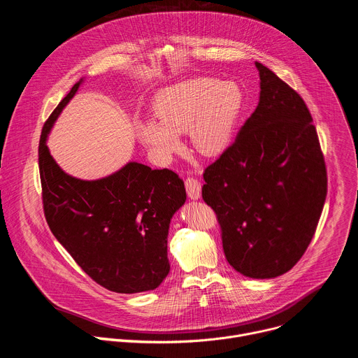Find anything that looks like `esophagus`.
<instances>
[{
  "instance_id": "34e87169",
  "label": "esophagus",
  "mask_w": 358,
  "mask_h": 358,
  "mask_svg": "<svg viewBox=\"0 0 358 358\" xmlns=\"http://www.w3.org/2000/svg\"><path fill=\"white\" fill-rule=\"evenodd\" d=\"M185 189L191 199H198L201 196V182L194 177H188L185 180Z\"/></svg>"
}]
</instances>
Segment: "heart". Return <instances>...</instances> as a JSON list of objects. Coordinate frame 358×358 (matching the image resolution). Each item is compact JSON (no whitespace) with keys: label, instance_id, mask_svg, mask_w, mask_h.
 Returning a JSON list of instances; mask_svg holds the SVG:
<instances>
[{"label":"heart","instance_id":"obj_1","mask_svg":"<svg viewBox=\"0 0 358 358\" xmlns=\"http://www.w3.org/2000/svg\"><path fill=\"white\" fill-rule=\"evenodd\" d=\"M242 106V90L234 82L188 79L156 96L155 112L159 119L140 120L136 133L162 162H169L182 148L181 133L187 130L198 152L214 156L229 144Z\"/></svg>","mask_w":358,"mask_h":358}]
</instances>
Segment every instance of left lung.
<instances>
[{"label":"left lung","instance_id":"obj_1","mask_svg":"<svg viewBox=\"0 0 358 358\" xmlns=\"http://www.w3.org/2000/svg\"><path fill=\"white\" fill-rule=\"evenodd\" d=\"M259 103L235 141L203 171L202 198L215 211L229 265L271 279L308 249L327 195V173L312 115L269 68Z\"/></svg>","mask_w":358,"mask_h":358}]
</instances>
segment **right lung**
Listing matches in <instances>:
<instances>
[{"mask_svg":"<svg viewBox=\"0 0 358 358\" xmlns=\"http://www.w3.org/2000/svg\"><path fill=\"white\" fill-rule=\"evenodd\" d=\"M82 82L73 85L42 129L39 173L46 222L100 286L116 293L155 290L170 272L167 236L173 215L187 199L184 181L169 169L151 170L136 162L99 180L65 173L46 140Z\"/></svg>","mask_w":358,"mask_h":358,"instance_id":"obj_1","label":"right lung"}]
</instances>
